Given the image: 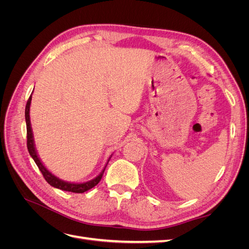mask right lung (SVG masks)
Here are the masks:
<instances>
[{"label": "right lung", "mask_w": 249, "mask_h": 249, "mask_svg": "<svg viewBox=\"0 0 249 249\" xmlns=\"http://www.w3.org/2000/svg\"><path fill=\"white\" fill-rule=\"evenodd\" d=\"M31 100H32V94L29 97V100L26 105V110H25V117H26V124H27V146H28L30 156L33 158L34 162L36 163L39 170L41 171L43 178H46V180L51 186L58 188V189H61L63 191H69V192H73V193H83L85 191H88L89 189H91V188H93L94 186H96L101 180V178L104 175V171H105V169H106L107 164L110 161L112 156L109 158L106 166L104 167V169L102 170L100 175L96 178H94L93 179L88 180V182H85V183L65 182V180L60 179L59 178L53 175L52 172H50L46 167H44V165L40 161L39 157H38V155H37V152H36L35 144H34V138H33V132H32V127H31V122H30V105H31Z\"/></svg>", "instance_id": "add662e5"}]
</instances>
